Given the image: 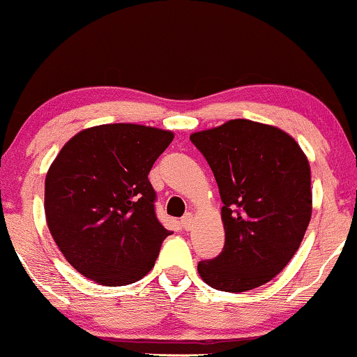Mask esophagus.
<instances>
[{
    "label": "esophagus",
    "instance_id": "esophagus-1",
    "mask_svg": "<svg viewBox=\"0 0 357 357\" xmlns=\"http://www.w3.org/2000/svg\"><path fill=\"white\" fill-rule=\"evenodd\" d=\"M181 227L186 231L191 230V227H192V215H191V213H186V215L183 216V218H181Z\"/></svg>",
    "mask_w": 357,
    "mask_h": 357
}]
</instances>
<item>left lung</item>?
Masks as SVG:
<instances>
[{
	"instance_id": "8db88e82",
	"label": "left lung",
	"mask_w": 357,
	"mask_h": 357,
	"mask_svg": "<svg viewBox=\"0 0 357 357\" xmlns=\"http://www.w3.org/2000/svg\"><path fill=\"white\" fill-rule=\"evenodd\" d=\"M190 139L210 165L223 202V252L199 261V275L223 292L267 284L296 255L309 227L312 192L305 154L284 130L247 119Z\"/></svg>"
}]
</instances>
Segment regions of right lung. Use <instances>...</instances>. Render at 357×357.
Here are the masks:
<instances>
[{
  "instance_id": "1",
  "label": "right lung",
  "mask_w": 357,
  "mask_h": 357,
  "mask_svg": "<svg viewBox=\"0 0 357 357\" xmlns=\"http://www.w3.org/2000/svg\"><path fill=\"white\" fill-rule=\"evenodd\" d=\"M173 132L105 124L73 136L45 179V215L60 252L100 285L134 284L154 267L171 235L154 210L151 167Z\"/></svg>"
}]
</instances>
